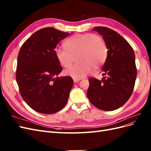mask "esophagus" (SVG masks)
<instances>
[{
  "label": "esophagus",
  "mask_w": 151,
  "mask_h": 151,
  "mask_svg": "<svg viewBox=\"0 0 151 151\" xmlns=\"http://www.w3.org/2000/svg\"><path fill=\"white\" fill-rule=\"evenodd\" d=\"M80 79H75V78H73V81H74V83H77V82H78V81H80Z\"/></svg>",
  "instance_id": "obj_1"
}]
</instances>
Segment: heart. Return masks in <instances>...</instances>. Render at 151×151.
I'll use <instances>...</instances> for the list:
<instances>
[{"mask_svg":"<svg viewBox=\"0 0 151 151\" xmlns=\"http://www.w3.org/2000/svg\"><path fill=\"white\" fill-rule=\"evenodd\" d=\"M66 50L58 49L55 58L61 65L68 68L71 65L74 57L78 62L64 70V75L73 78L81 79L98 70L106 61L107 48L105 42L93 33L76 34L64 43Z\"/></svg>","mask_w":151,"mask_h":151,"instance_id":"obj_1","label":"heart"}]
</instances>
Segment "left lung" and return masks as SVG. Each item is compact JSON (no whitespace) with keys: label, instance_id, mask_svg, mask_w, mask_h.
Returning <instances> with one entry per match:
<instances>
[{"label":"left lung","instance_id":"left-lung-1","mask_svg":"<svg viewBox=\"0 0 151 151\" xmlns=\"http://www.w3.org/2000/svg\"><path fill=\"white\" fill-rule=\"evenodd\" d=\"M103 37L107 55L101 80L89 78L87 97L97 108L111 111L123 106L130 97L137 78L135 56L129 43L116 32L104 27H95Z\"/></svg>","mask_w":151,"mask_h":151}]
</instances>
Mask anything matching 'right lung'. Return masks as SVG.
I'll return each mask as SVG.
<instances>
[{"label":"right lung","instance_id":"add662e5","mask_svg":"<svg viewBox=\"0 0 151 151\" xmlns=\"http://www.w3.org/2000/svg\"><path fill=\"white\" fill-rule=\"evenodd\" d=\"M70 33L52 27L38 30L24 42L19 50L16 81L21 97L38 113L54 114L68 102L73 87L71 77H58L62 66L55 55L58 42Z\"/></svg>","mask_w":151,"mask_h":151}]
</instances>
